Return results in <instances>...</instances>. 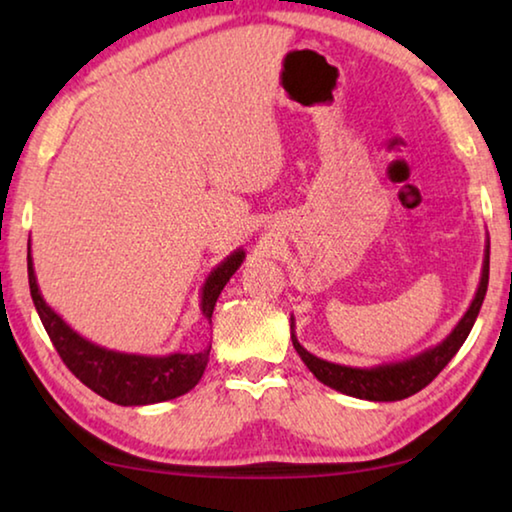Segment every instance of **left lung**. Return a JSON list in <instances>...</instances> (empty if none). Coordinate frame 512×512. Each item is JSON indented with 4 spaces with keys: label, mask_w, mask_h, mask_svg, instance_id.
Wrapping results in <instances>:
<instances>
[{
    "label": "left lung",
    "mask_w": 512,
    "mask_h": 512,
    "mask_svg": "<svg viewBox=\"0 0 512 512\" xmlns=\"http://www.w3.org/2000/svg\"><path fill=\"white\" fill-rule=\"evenodd\" d=\"M488 273H490V253H485V264H483V275L479 291H476V298L472 300L467 314L461 318V323L447 339L436 345L433 350L422 352L420 357L402 361V363H391V366H379V368H348L339 366V363H329L309 354L302 345L293 339V348L300 354V359L305 361V366L314 372L318 381H323L325 386L334 388V391H341L345 395L359 397V400H372V402H395L404 400V397H411L424 386H429L433 379L440 375L449 361H452L454 354L461 350L465 343L467 334L474 325L476 316H479V309L483 305L485 291H488Z\"/></svg>",
    "instance_id": "left-lung-1"
}]
</instances>
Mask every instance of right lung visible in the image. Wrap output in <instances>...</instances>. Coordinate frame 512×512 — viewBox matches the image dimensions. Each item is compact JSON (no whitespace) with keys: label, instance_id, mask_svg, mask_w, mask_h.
Returning <instances> with one entry per match:
<instances>
[{"label":"right lung","instance_id":"1","mask_svg":"<svg viewBox=\"0 0 512 512\" xmlns=\"http://www.w3.org/2000/svg\"><path fill=\"white\" fill-rule=\"evenodd\" d=\"M241 262H244V253L239 250L207 277L201 300L205 318L212 320L216 298H219L225 282L230 280ZM27 266L33 305L38 309V316L47 329L51 343H54L58 357L90 391L121 406H140L167 402L173 397L185 395L203 377L210 350L196 354H169V357H137V354L103 350L99 345L81 339L42 300L36 275H33L31 255L27 257Z\"/></svg>","mask_w":512,"mask_h":512}]
</instances>
